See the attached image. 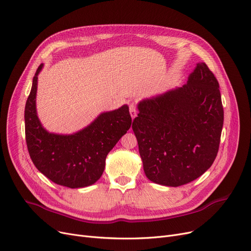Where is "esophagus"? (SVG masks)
I'll list each match as a JSON object with an SVG mask.
<instances>
[{
	"label": "esophagus",
	"mask_w": 251,
	"mask_h": 251,
	"mask_svg": "<svg viewBox=\"0 0 251 251\" xmlns=\"http://www.w3.org/2000/svg\"><path fill=\"white\" fill-rule=\"evenodd\" d=\"M129 112H130V116H131V118H132V119H134L137 116V110H136V107H135L134 103L130 104Z\"/></svg>",
	"instance_id": "34e87169"
}]
</instances>
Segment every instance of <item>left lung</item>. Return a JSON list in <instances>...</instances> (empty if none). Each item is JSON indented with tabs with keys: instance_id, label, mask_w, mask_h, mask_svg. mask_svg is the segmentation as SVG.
<instances>
[{
	"instance_id": "obj_1",
	"label": "left lung",
	"mask_w": 251,
	"mask_h": 251,
	"mask_svg": "<svg viewBox=\"0 0 251 251\" xmlns=\"http://www.w3.org/2000/svg\"><path fill=\"white\" fill-rule=\"evenodd\" d=\"M132 129L149 180L177 187L201 177L213 165L224 110L215 75L197 63L187 83L141 100Z\"/></svg>"
}]
</instances>
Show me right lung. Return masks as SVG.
<instances>
[{
    "label": "right lung",
    "instance_id": "right-lung-1",
    "mask_svg": "<svg viewBox=\"0 0 251 251\" xmlns=\"http://www.w3.org/2000/svg\"><path fill=\"white\" fill-rule=\"evenodd\" d=\"M39 65L33 77L25 104V137L36 169L58 185L83 188L95 184L102 175L105 157L131 127L129 107L102 112L84 128L71 134L50 132L42 124L36 111Z\"/></svg>",
    "mask_w": 251,
    "mask_h": 251
}]
</instances>
